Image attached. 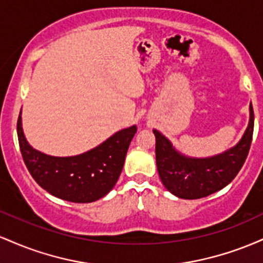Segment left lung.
<instances>
[{"mask_svg":"<svg viewBox=\"0 0 263 263\" xmlns=\"http://www.w3.org/2000/svg\"><path fill=\"white\" fill-rule=\"evenodd\" d=\"M253 108L241 140L225 152L206 158H195L178 152L165 136L153 129L156 136V162L165 189L180 199H200L225 188L242 168L253 134Z\"/></svg>","mask_w":263,"mask_h":263,"instance_id":"obj_1","label":"left lung"}]
</instances>
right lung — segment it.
Masks as SVG:
<instances>
[{
	"label": "right lung",
	"instance_id": "right-lung-1",
	"mask_svg": "<svg viewBox=\"0 0 263 263\" xmlns=\"http://www.w3.org/2000/svg\"><path fill=\"white\" fill-rule=\"evenodd\" d=\"M18 117L17 135L21 153L33 179L54 197L71 203H92L114 188L121 174L136 125L114 134L81 155L54 157L28 143Z\"/></svg>",
	"mask_w": 263,
	"mask_h": 263
}]
</instances>
